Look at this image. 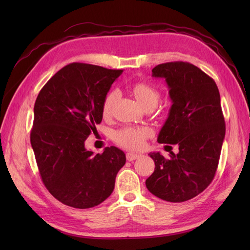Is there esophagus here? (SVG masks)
I'll return each instance as SVG.
<instances>
[{
	"label": "esophagus",
	"mask_w": 250,
	"mask_h": 250,
	"mask_svg": "<svg viewBox=\"0 0 250 250\" xmlns=\"http://www.w3.org/2000/svg\"><path fill=\"white\" fill-rule=\"evenodd\" d=\"M140 156H141V154H139V153H132V152H128V153H126V158H127V161H129V162L134 161V160H137V158H139Z\"/></svg>",
	"instance_id": "obj_1"
}]
</instances>
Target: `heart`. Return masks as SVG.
<instances>
[{
  "instance_id": "obj_1",
  "label": "heart",
  "mask_w": 250,
  "mask_h": 250,
  "mask_svg": "<svg viewBox=\"0 0 250 250\" xmlns=\"http://www.w3.org/2000/svg\"><path fill=\"white\" fill-rule=\"evenodd\" d=\"M131 92L137 98V100L142 106L147 108H154L161 98L160 89L147 82H137L131 86ZM117 99L116 92H108L105 95L102 101V115L103 117H108L113 104ZM150 135V130L144 127H130L126 126L121 128L115 133V141L120 146L127 149H140L144 146L146 139Z\"/></svg>"
}]
</instances>
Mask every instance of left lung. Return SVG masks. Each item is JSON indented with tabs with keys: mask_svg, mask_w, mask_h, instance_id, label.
<instances>
[{
	"mask_svg": "<svg viewBox=\"0 0 250 250\" xmlns=\"http://www.w3.org/2000/svg\"><path fill=\"white\" fill-rule=\"evenodd\" d=\"M152 76L166 79L173 103L157 142L177 145L179 151L168 157L149 153L155 168L146 187L163 200L184 202L215 177L225 137L220 94L213 78L188 62L158 64Z\"/></svg>",
	"mask_w": 250,
	"mask_h": 250,
	"instance_id": "8db88e82",
	"label": "left lung"
}]
</instances>
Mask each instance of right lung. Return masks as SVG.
Returning a JSON list of instances; mask_svg holds the SVG:
<instances>
[{"label": "right lung", "instance_id": "right-lung-1", "mask_svg": "<svg viewBox=\"0 0 250 250\" xmlns=\"http://www.w3.org/2000/svg\"><path fill=\"white\" fill-rule=\"evenodd\" d=\"M122 72L73 62L59 70L36 98L30 142L44 187L65 206L89 208L103 202L126 163L117 147L94 154L84 146L101 123L105 95Z\"/></svg>", "mask_w": 250, "mask_h": 250}]
</instances>
